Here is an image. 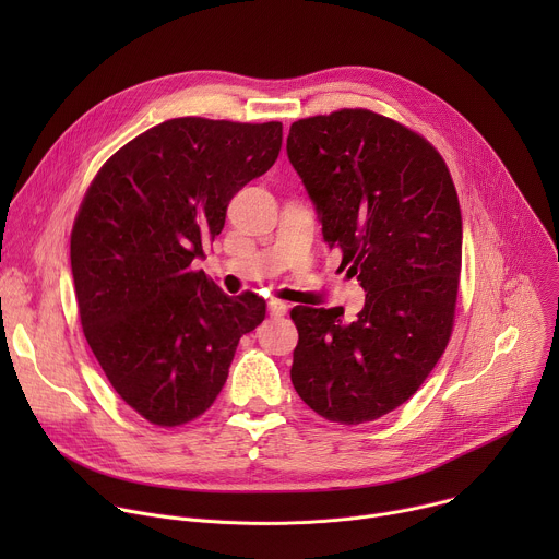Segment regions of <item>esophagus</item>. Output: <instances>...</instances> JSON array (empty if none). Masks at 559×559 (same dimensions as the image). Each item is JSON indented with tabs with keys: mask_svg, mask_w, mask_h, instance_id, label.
I'll list each match as a JSON object with an SVG mask.
<instances>
[{
	"mask_svg": "<svg viewBox=\"0 0 559 559\" xmlns=\"http://www.w3.org/2000/svg\"><path fill=\"white\" fill-rule=\"evenodd\" d=\"M267 309H270V316H272V318H281V316H285V313L289 311V305L283 302V300L272 298V300L267 302Z\"/></svg>",
	"mask_w": 559,
	"mask_h": 559,
	"instance_id": "34e87169",
	"label": "esophagus"
}]
</instances>
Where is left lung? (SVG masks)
<instances>
[{
    "label": "left lung",
    "instance_id": "8db88e82",
    "mask_svg": "<svg viewBox=\"0 0 559 559\" xmlns=\"http://www.w3.org/2000/svg\"><path fill=\"white\" fill-rule=\"evenodd\" d=\"M287 156L341 267L360 281L343 307H294L292 382L332 423L360 425L407 403L440 360L462 267V214L438 150L371 110L292 123Z\"/></svg>",
    "mask_w": 559,
    "mask_h": 559
}]
</instances>
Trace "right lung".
<instances>
[{
  "label": "right lung",
  "instance_id": "add662e5",
  "mask_svg": "<svg viewBox=\"0 0 559 559\" xmlns=\"http://www.w3.org/2000/svg\"><path fill=\"white\" fill-rule=\"evenodd\" d=\"M281 143L278 121L170 119L115 152L79 207L70 267L86 341L112 389L152 425L207 412L238 341L263 323L261 296H227L192 263Z\"/></svg>",
  "mask_w": 559,
  "mask_h": 559
}]
</instances>
